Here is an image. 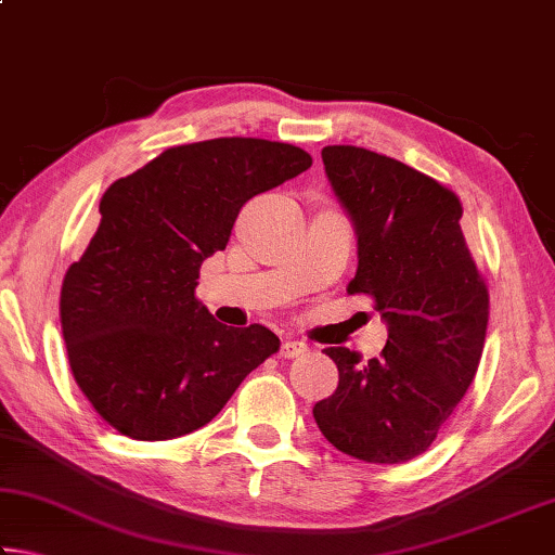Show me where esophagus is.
<instances>
[{"label":"esophagus","instance_id":"34e87169","mask_svg":"<svg viewBox=\"0 0 555 555\" xmlns=\"http://www.w3.org/2000/svg\"><path fill=\"white\" fill-rule=\"evenodd\" d=\"M306 350H308V345H306V343H300V340H286L284 345H281L279 357H284V360H291V357L304 354Z\"/></svg>","mask_w":555,"mask_h":555}]
</instances>
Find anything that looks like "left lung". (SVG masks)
<instances>
[{"instance_id": "1", "label": "left lung", "mask_w": 555, "mask_h": 555, "mask_svg": "<svg viewBox=\"0 0 555 555\" xmlns=\"http://www.w3.org/2000/svg\"><path fill=\"white\" fill-rule=\"evenodd\" d=\"M325 176L357 237L347 294H367L387 325L382 357L362 364L325 347L340 382L313 406L331 443L364 463H406L428 450L480 364L490 296L455 193L397 158L325 146Z\"/></svg>"}]
</instances>
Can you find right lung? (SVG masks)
<instances>
[{
	"label": "right lung",
	"instance_id": "right-lung-1",
	"mask_svg": "<svg viewBox=\"0 0 555 555\" xmlns=\"http://www.w3.org/2000/svg\"><path fill=\"white\" fill-rule=\"evenodd\" d=\"M311 164L298 146L222 137L166 149L102 195L95 237L63 279L61 325L75 382L121 436L193 434L279 350L264 325H220L195 286L242 205Z\"/></svg>",
	"mask_w": 555,
	"mask_h": 555
}]
</instances>
